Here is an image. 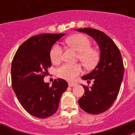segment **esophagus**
Masks as SVG:
<instances>
[{
	"mask_svg": "<svg viewBox=\"0 0 135 135\" xmlns=\"http://www.w3.org/2000/svg\"><path fill=\"white\" fill-rule=\"evenodd\" d=\"M76 85V83H73V82H69V87H74Z\"/></svg>",
	"mask_w": 135,
	"mask_h": 135,
	"instance_id": "obj_1",
	"label": "esophagus"
}]
</instances>
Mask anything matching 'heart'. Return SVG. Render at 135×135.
<instances>
[{
    "label": "heart",
    "mask_w": 135,
    "mask_h": 135,
    "mask_svg": "<svg viewBox=\"0 0 135 135\" xmlns=\"http://www.w3.org/2000/svg\"><path fill=\"white\" fill-rule=\"evenodd\" d=\"M66 43L72 47L77 52V59H79L87 68L94 66L99 60L98 52L91 47V42L85 35L76 34L66 39ZM62 47L59 44L53 45L50 51V57L52 62L59 63L62 58ZM82 72L80 64H64L57 70V76L66 80H72Z\"/></svg>",
    "instance_id": "b5f03b06"
}]
</instances>
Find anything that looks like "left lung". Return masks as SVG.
<instances>
[{"label": "left lung", "mask_w": 135, "mask_h": 135, "mask_svg": "<svg viewBox=\"0 0 135 135\" xmlns=\"http://www.w3.org/2000/svg\"><path fill=\"white\" fill-rule=\"evenodd\" d=\"M97 41L100 49V59L92 72L83 76L82 79L93 80L89 88L83 85L85 93L78 99L80 108L90 114H99L112 106L117 98L124 75V65L121 54L113 40L97 29L78 28Z\"/></svg>", "instance_id": "left-lung-1"}]
</instances>
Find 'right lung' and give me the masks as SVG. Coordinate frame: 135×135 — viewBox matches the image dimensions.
<instances>
[{"mask_svg":"<svg viewBox=\"0 0 135 135\" xmlns=\"http://www.w3.org/2000/svg\"><path fill=\"white\" fill-rule=\"evenodd\" d=\"M64 36L43 33L29 38L20 45L12 59V89L22 107L35 117L53 115L68 88L67 82L61 78L55 79L52 86L43 80L52 65L50 51Z\"/></svg>","mask_w":135,"mask_h":135,"instance_id":"1","label":"right lung"}]
</instances>
